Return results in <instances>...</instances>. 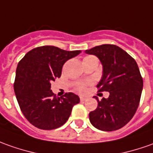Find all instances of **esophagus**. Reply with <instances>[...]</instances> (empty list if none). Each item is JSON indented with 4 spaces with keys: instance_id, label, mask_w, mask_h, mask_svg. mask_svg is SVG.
<instances>
[{
    "instance_id": "esophagus-1",
    "label": "esophagus",
    "mask_w": 153,
    "mask_h": 153,
    "mask_svg": "<svg viewBox=\"0 0 153 153\" xmlns=\"http://www.w3.org/2000/svg\"><path fill=\"white\" fill-rule=\"evenodd\" d=\"M79 100H80L81 102H84V101H85V100H86V98H85V97H84V96H80V97H79Z\"/></svg>"
}]
</instances>
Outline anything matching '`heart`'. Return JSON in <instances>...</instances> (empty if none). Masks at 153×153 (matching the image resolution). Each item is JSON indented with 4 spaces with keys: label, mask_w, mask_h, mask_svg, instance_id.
I'll return each instance as SVG.
<instances>
[{
    "label": "heart",
    "mask_w": 153,
    "mask_h": 153,
    "mask_svg": "<svg viewBox=\"0 0 153 153\" xmlns=\"http://www.w3.org/2000/svg\"><path fill=\"white\" fill-rule=\"evenodd\" d=\"M90 60H97L98 61V59H96L95 57H94V56H86L84 59V60H83V63L86 62V61H90ZM88 85H89V83H87V82H80V83L77 84L75 89L79 93H85V91H86Z\"/></svg>",
    "instance_id": "heart-1"
}]
</instances>
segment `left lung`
Wrapping results in <instances>:
<instances>
[{"mask_svg":"<svg viewBox=\"0 0 153 153\" xmlns=\"http://www.w3.org/2000/svg\"><path fill=\"white\" fill-rule=\"evenodd\" d=\"M97 56L103 65V76L97 85L98 92L110 95L98 101L90 113L95 128L112 131L123 127L133 117L142 95L143 80L136 60L116 45L103 44L85 51Z\"/></svg>","mask_w":153,"mask_h":153,"instance_id":"1","label":"left lung"}]
</instances>
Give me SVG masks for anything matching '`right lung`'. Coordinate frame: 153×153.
Instances as JSON below:
<instances>
[{"label":"right lung","instance_id":"add662e5","mask_svg":"<svg viewBox=\"0 0 153 153\" xmlns=\"http://www.w3.org/2000/svg\"><path fill=\"white\" fill-rule=\"evenodd\" d=\"M79 53L42 46L29 51L20 60L14 91L22 114L34 126L42 130L59 128L68 120L73 106L79 102L74 93L57 97L51 90V83L60 78L64 63Z\"/></svg>","mask_w":153,"mask_h":153}]
</instances>
